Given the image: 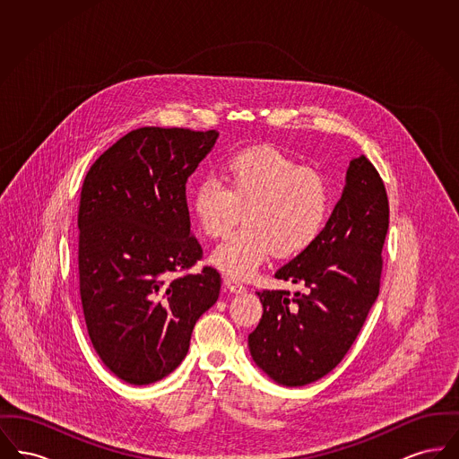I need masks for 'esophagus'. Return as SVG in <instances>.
<instances>
[{
	"label": "esophagus",
	"mask_w": 459,
	"mask_h": 459,
	"mask_svg": "<svg viewBox=\"0 0 459 459\" xmlns=\"http://www.w3.org/2000/svg\"><path fill=\"white\" fill-rule=\"evenodd\" d=\"M223 284H225V287H227L230 292H236V294H240V292L246 290V287L240 284L239 281L234 279V277H225V279H223Z\"/></svg>",
	"instance_id": "esophagus-1"
}]
</instances>
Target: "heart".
Returning <instances> with one entry per match:
<instances>
[{
	"label": "heart",
	"instance_id": "heart-1",
	"mask_svg": "<svg viewBox=\"0 0 459 459\" xmlns=\"http://www.w3.org/2000/svg\"><path fill=\"white\" fill-rule=\"evenodd\" d=\"M225 186L203 180L193 195V212L210 239H223L244 227L212 255L221 272L247 279L272 253L294 258L318 239L330 212L325 178L273 146L232 154L221 167Z\"/></svg>",
	"mask_w": 459,
	"mask_h": 459
}]
</instances>
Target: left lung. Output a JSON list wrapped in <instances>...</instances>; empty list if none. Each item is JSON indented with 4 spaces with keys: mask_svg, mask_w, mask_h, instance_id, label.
<instances>
[{
    "mask_svg": "<svg viewBox=\"0 0 459 459\" xmlns=\"http://www.w3.org/2000/svg\"><path fill=\"white\" fill-rule=\"evenodd\" d=\"M387 229L384 180L361 154L351 160L342 196L318 239L275 273L303 290L258 292L263 316L249 351L268 377L299 387L342 361L378 296Z\"/></svg>",
    "mask_w": 459,
    "mask_h": 459,
    "instance_id": "1",
    "label": "left lung"
}]
</instances>
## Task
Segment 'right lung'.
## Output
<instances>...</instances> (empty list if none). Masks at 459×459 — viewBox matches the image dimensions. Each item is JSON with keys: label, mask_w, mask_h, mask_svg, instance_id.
<instances>
[{"label": "right lung", "mask_w": 459, "mask_h": 459, "mask_svg": "<svg viewBox=\"0 0 459 459\" xmlns=\"http://www.w3.org/2000/svg\"><path fill=\"white\" fill-rule=\"evenodd\" d=\"M219 132L141 127L101 154L79 203V290L92 348L118 378L148 385L186 358L220 273L191 232L186 184Z\"/></svg>", "instance_id": "1"}]
</instances>
